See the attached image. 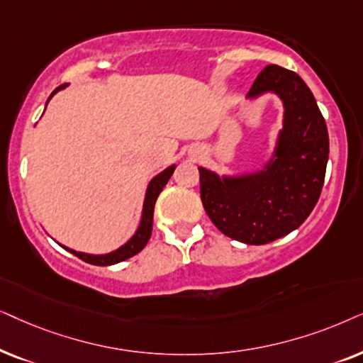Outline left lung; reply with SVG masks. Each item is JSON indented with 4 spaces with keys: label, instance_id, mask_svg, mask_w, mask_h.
<instances>
[{
    "label": "left lung",
    "instance_id": "8db88e82",
    "mask_svg": "<svg viewBox=\"0 0 363 363\" xmlns=\"http://www.w3.org/2000/svg\"><path fill=\"white\" fill-rule=\"evenodd\" d=\"M274 93L284 104L272 157L260 171L219 176L199 167L202 206L227 238L269 244L296 230L320 197L328 161V133L312 91L297 72L265 66L249 99Z\"/></svg>",
    "mask_w": 363,
    "mask_h": 363
}]
</instances>
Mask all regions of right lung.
I'll list each match as a JSON object with an SVG mask.
<instances>
[{"label":"right lung","instance_id":"1","mask_svg":"<svg viewBox=\"0 0 363 363\" xmlns=\"http://www.w3.org/2000/svg\"><path fill=\"white\" fill-rule=\"evenodd\" d=\"M66 84L60 86V88H56L52 91L50 98H48L46 104L50 103V99L55 96L57 91L65 89ZM174 169H176V164H172V166H169L167 169H164L162 172H159L156 177L151 179V182H149L147 189H146V197H144V204H143V216H141V222H139V227L138 230L134 232V235L131 239L128 240L124 245H121L119 249L113 250V252L109 254H101V255H94V254H86V252H76V250H72L69 247H65L66 250H69L71 254H74L76 257H79L81 260H84V262L88 264H93V265H113V264H118V262H123V260L133 257V255H136L138 252H141V250L146 247L149 238H151V232H152V216H154V206H156V201L159 194H161L162 187L167 184V181L171 179Z\"/></svg>","mask_w":363,"mask_h":363}]
</instances>
